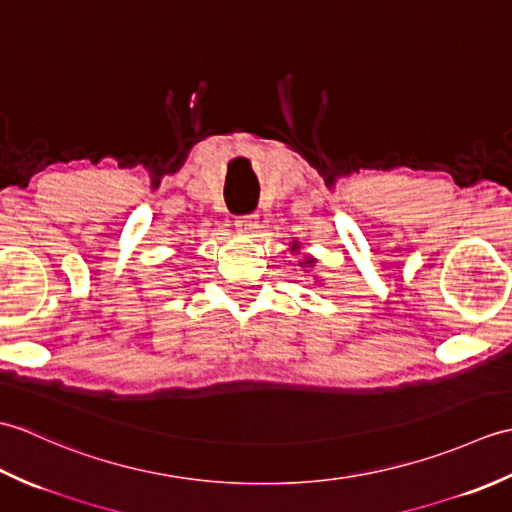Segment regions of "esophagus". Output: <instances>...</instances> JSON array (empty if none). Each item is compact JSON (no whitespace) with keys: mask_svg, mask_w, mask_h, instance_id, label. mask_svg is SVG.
<instances>
[{"mask_svg":"<svg viewBox=\"0 0 512 512\" xmlns=\"http://www.w3.org/2000/svg\"><path fill=\"white\" fill-rule=\"evenodd\" d=\"M257 220L259 217L257 215H239L237 220H235V228H237V233H253L255 228H257Z\"/></svg>","mask_w":512,"mask_h":512,"instance_id":"34e87169","label":"esophagus"}]
</instances>
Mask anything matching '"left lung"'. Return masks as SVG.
I'll return each instance as SVG.
<instances>
[{"mask_svg": "<svg viewBox=\"0 0 512 512\" xmlns=\"http://www.w3.org/2000/svg\"><path fill=\"white\" fill-rule=\"evenodd\" d=\"M297 244V242H295ZM297 248V246H295ZM301 266H306V268H310V266H314V259L312 257H308V259H303V262H301Z\"/></svg>", "mask_w": 512, "mask_h": 512, "instance_id": "1", "label": "left lung"}]
</instances>
